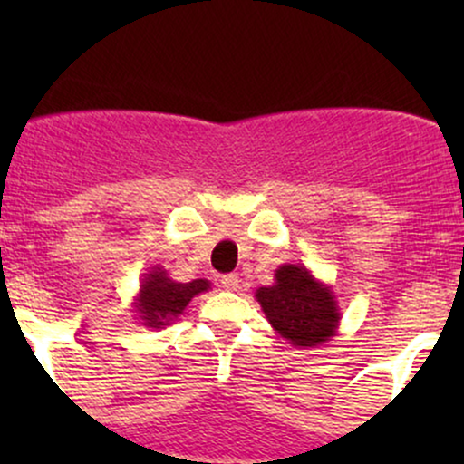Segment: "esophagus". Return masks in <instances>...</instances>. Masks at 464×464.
<instances>
[{
  "label": "esophagus",
  "instance_id": "1",
  "mask_svg": "<svg viewBox=\"0 0 464 464\" xmlns=\"http://www.w3.org/2000/svg\"><path fill=\"white\" fill-rule=\"evenodd\" d=\"M219 283H221V287L227 289V291H237L240 281H238V275H234V272H232V275H224V276H221Z\"/></svg>",
  "mask_w": 464,
  "mask_h": 464
}]
</instances>
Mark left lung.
<instances>
[{"label": "left lung", "instance_id": "1", "mask_svg": "<svg viewBox=\"0 0 464 464\" xmlns=\"http://www.w3.org/2000/svg\"><path fill=\"white\" fill-rule=\"evenodd\" d=\"M256 297L272 327L291 344L316 346L335 334L340 314L332 291L302 266L278 268L276 283L257 289Z\"/></svg>", "mask_w": 464, "mask_h": 464}]
</instances>
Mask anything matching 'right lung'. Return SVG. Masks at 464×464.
Listing matches in <instances>:
<instances>
[{"instance_id":"add662e5","label":"right lung","mask_w":464,"mask_h":464,"mask_svg":"<svg viewBox=\"0 0 464 464\" xmlns=\"http://www.w3.org/2000/svg\"><path fill=\"white\" fill-rule=\"evenodd\" d=\"M211 285L205 278H196L192 283H175L170 281L164 270H154L145 276L141 285V295H139V314L148 327L169 325L175 316L183 313L194 295L207 291Z\"/></svg>"}]
</instances>
